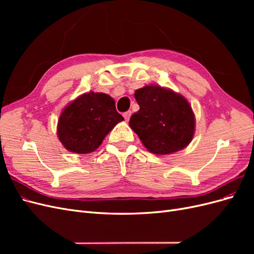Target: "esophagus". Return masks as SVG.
<instances>
[{
  "instance_id": "34e87169",
  "label": "esophagus",
  "mask_w": 254,
  "mask_h": 254,
  "mask_svg": "<svg viewBox=\"0 0 254 254\" xmlns=\"http://www.w3.org/2000/svg\"><path fill=\"white\" fill-rule=\"evenodd\" d=\"M130 115H131V111H126V112L123 113V117H124V119H125L126 121H129Z\"/></svg>"
}]
</instances>
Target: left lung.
Listing matches in <instances>:
<instances>
[{"label": "left lung", "instance_id": "1", "mask_svg": "<svg viewBox=\"0 0 254 254\" xmlns=\"http://www.w3.org/2000/svg\"><path fill=\"white\" fill-rule=\"evenodd\" d=\"M134 96L140 110L131 115L129 126L150 152L170 155L190 144L195 117L186 98L158 86L136 90Z\"/></svg>", "mask_w": 254, "mask_h": 254}]
</instances>
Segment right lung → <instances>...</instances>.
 Instances as JSON below:
<instances>
[{"label": "right lung", "mask_w": 254, "mask_h": 254, "mask_svg": "<svg viewBox=\"0 0 254 254\" xmlns=\"http://www.w3.org/2000/svg\"><path fill=\"white\" fill-rule=\"evenodd\" d=\"M123 120L109 95L89 92L76 98L63 111L57 133L67 150L89 153L94 151Z\"/></svg>", "instance_id": "1"}]
</instances>
